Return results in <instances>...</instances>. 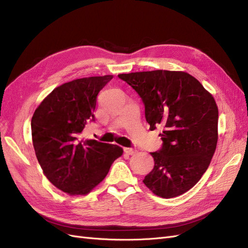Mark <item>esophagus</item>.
Segmentation results:
<instances>
[{"instance_id":"obj_1","label":"esophagus","mask_w":248,"mask_h":248,"mask_svg":"<svg viewBox=\"0 0 248 248\" xmlns=\"http://www.w3.org/2000/svg\"><path fill=\"white\" fill-rule=\"evenodd\" d=\"M124 152L128 155H133V154H136L137 150H134L132 148H124Z\"/></svg>"}]
</instances>
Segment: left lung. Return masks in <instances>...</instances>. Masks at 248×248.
Returning a JSON list of instances; mask_svg holds the SVG:
<instances>
[{
	"mask_svg": "<svg viewBox=\"0 0 248 248\" xmlns=\"http://www.w3.org/2000/svg\"><path fill=\"white\" fill-rule=\"evenodd\" d=\"M145 104L154 130L163 126V141L151 153L154 168L144 184L156 196L170 199L196 185L207 170L218 140V108L201 82L184 71L153 70L122 73Z\"/></svg>",
	"mask_w": 248,
	"mask_h": 248,
	"instance_id": "8db88e82",
	"label": "left lung"
}]
</instances>
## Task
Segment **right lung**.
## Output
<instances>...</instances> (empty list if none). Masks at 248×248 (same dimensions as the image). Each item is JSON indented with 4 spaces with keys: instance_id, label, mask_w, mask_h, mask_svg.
I'll use <instances>...</instances> for the list:
<instances>
[{
    "instance_id": "obj_1",
    "label": "right lung",
    "mask_w": 248,
    "mask_h": 248,
    "mask_svg": "<svg viewBox=\"0 0 248 248\" xmlns=\"http://www.w3.org/2000/svg\"><path fill=\"white\" fill-rule=\"evenodd\" d=\"M112 76L78 78L57 87L32 117V140L43 174L69 196H85L106 178L123 154L117 145L84 140L94 121L97 95Z\"/></svg>"
}]
</instances>
